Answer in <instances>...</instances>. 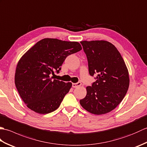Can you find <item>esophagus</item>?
<instances>
[{"label": "esophagus", "instance_id": "obj_1", "mask_svg": "<svg viewBox=\"0 0 147 147\" xmlns=\"http://www.w3.org/2000/svg\"><path fill=\"white\" fill-rule=\"evenodd\" d=\"M82 85V83L81 82H78L76 83H73L72 84V86L73 87V88H77V87H78Z\"/></svg>", "mask_w": 147, "mask_h": 147}]
</instances>
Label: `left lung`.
Masks as SVG:
<instances>
[{"mask_svg": "<svg viewBox=\"0 0 147 147\" xmlns=\"http://www.w3.org/2000/svg\"><path fill=\"white\" fill-rule=\"evenodd\" d=\"M88 62L89 73L96 74V82L87 86L86 95L80 100L90 113L102 115L117 107L129 85V73L116 47L105 40L80 42Z\"/></svg>", "mask_w": 147, "mask_h": 147, "instance_id": "1", "label": "left lung"}]
</instances>
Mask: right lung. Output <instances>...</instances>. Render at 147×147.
Masks as SVG:
<instances>
[{"label": "right lung", "mask_w": 147, "mask_h": 147, "mask_svg": "<svg viewBox=\"0 0 147 147\" xmlns=\"http://www.w3.org/2000/svg\"><path fill=\"white\" fill-rule=\"evenodd\" d=\"M82 49L77 42L43 38L30 48L18 61L14 82L21 98L36 113L55 111L72 86L71 82L54 80L68 55Z\"/></svg>", "instance_id": "right-lung-1"}]
</instances>
